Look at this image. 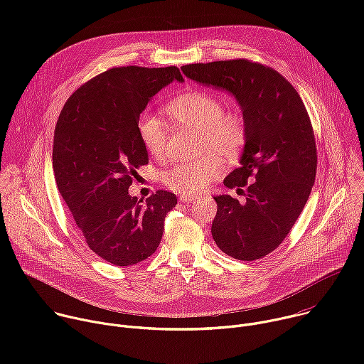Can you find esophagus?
I'll list each match as a JSON object with an SVG mask.
<instances>
[{"label": "esophagus", "instance_id": "1", "mask_svg": "<svg viewBox=\"0 0 364 364\" xmlns=\"http://www.w3.org/2000/svg\"><path fill=\"white\" fill-rule=\"evenodd\" d=\"M180 201H183V203H193V201H196V197L194 196H180Z\"/></svg>", "mask_w": 364, "mask_h": 364}]
</instances>
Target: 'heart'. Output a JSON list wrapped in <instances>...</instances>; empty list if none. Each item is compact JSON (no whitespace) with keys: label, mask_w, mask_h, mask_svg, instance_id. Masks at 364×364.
<instances>
[{"label":"heart","mask_w":364,"mask_h":364,"mask_svg":"<svg viewBox=\"0 0 364 364\" xmlns=\"http://www.w3.org/2000/svg\"><path fill=\"white\" fill-rule=\"evenodd\" d=\"M166 114L176 125L200 131V151L205 154L198 160L170 166L163 173V183L168 190L183 196L197 194L223 173V156L229 163L239 160L249 136L246 118L237 111H225L216 95L201 89L184 92L168 102ZM136 131L151 157L163 160L170 135L167 125L155 115L142 114Z\"/></svg>","instance_id":"heart-1"}]
</instances>
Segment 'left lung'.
<instances>
[{"mask_svg": "<svg viewBox=\"0 0 364 364\" xmlns=\"http://www.w3.org/2000/svg\"><path fill=\"white\" fill-rule=\"evenodd\" d=\"M181 70L198 83L233 93L246 118L249 136L240 167L223 181L229 188L246 187V201L215 197L212 236L226 255L256 261L284 242L314 186L317 145L309 115L295 87L262 63L233 59Z\"/></svg>", "mask_w": 364, "mask_h": 364, "instance_id": "8db88e82", "label": "left lung"}]
</instances>
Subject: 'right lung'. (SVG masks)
I'll return each mask as SVG.
<instances>
[{
    "instance_id": "right-lung-1",
    "label": "right lung",
    "mask_w": 364,
    "mask_h": 364,
    "mask_svg": "<svg viewBox=\"0 0 364 364\" xmlns=\"http://www.w3.org/2000/svg\"><path fill=\"white\" fill-rule=\"evenodd\" d=\"M176 66H124L76 89L59 115L53 171L59 193L90 250L117 267H131L157 250L174 193L145 201L128 193L136 168L148 164L136 124L148 100L173 80Z\"/></svg>"
}]
</instances>
